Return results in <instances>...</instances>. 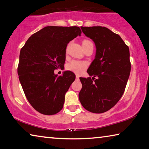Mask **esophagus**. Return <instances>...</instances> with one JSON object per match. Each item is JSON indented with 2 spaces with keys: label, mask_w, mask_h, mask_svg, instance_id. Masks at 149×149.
<instances>
[{
  "label": "esophagus",
  "mask_w": 149,
  "mask_h": 149,
  "mask_svg": "<svg viewBox=\"0 0 149 149\" xmlns=\"http://www.w3.org/2000/svg\"><path fill=\"white\" fill-rule=\"evenodd\" d=\"M75 77H76L77 79H79V75H76V76H75Z\"/></svg>",
  "instance_id": "1"
}]
</instances>
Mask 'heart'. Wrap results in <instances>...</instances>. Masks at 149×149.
Instances as JSON below:
<instances>
[{
  "mask_svg": "<svg viewBox=\"0 0 149 149\" xmlns=\"http://www.w3.org/2000/svg\"><path fill=\"white\" fill-rule=\"evenodd\" d=\"M87 42H90V41L85 40V41L83 42V44L87 43ZM87 66V64L86 62L79 61V60H72V61L68 64L67 69L76 74H81L86 69Z\"/></svg>",
  "mask_w": 149,
  "mask_h": 149,
  "instance_id": "obj_1",
  "label": "heart"
}]
</instances>
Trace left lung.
Listing matches in <instances>:
<instances>
[{"label":"left lung","mask_w":149,"mask_h":149,"mask_svg":"<svg viewBox=\"0 0 149 149\" xmlns=\"http://www.w3.org/2000/svg\"><path fill=\"white\" fill-rule=\"evenodd\" d=\"M81 29L95 42L96 54L87 70L93 77L79 78V101L89 112L100 114L114 107L123 94L131 71L130 49L119 35L107 27Z\"/></svg>","instance_id":"1"}]
</instances>
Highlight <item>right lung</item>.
Here are the masks:
<instances>
[{
    "label": "right lung",
    "instance_id": "1",
    "mask_svg": "<svg viewBox=\"0 0 149 149\" xmlns=\"http://www.w3.org/2000/svg\"><path fill=\"white\" fill-rule=\"evenodd\" d=\"M81 33L77 26H47L33 34L20 50L19 82L29 102L42 114L53 115L62 109L75 75L65 71L58 76L54 71L64 66L67 45Z\"/></svg>",
    "mask_w": 149,
    "mask_h": 149
}]
</instances>
